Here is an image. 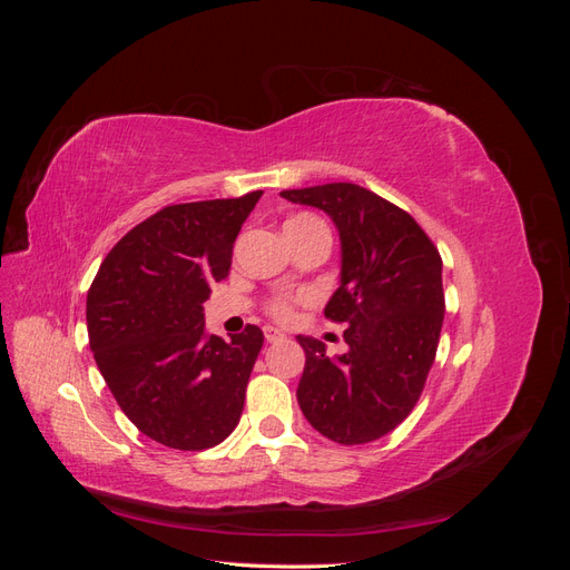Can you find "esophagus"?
Returning a JSON list of instances; mask_svg holds the SVG:
<instances>
[{"instance_id":"obj_1","label":"esophagus","mask_w":570,"mask_h":570,"mask_svg":"<svg viewBox=\"0 0 570 570\" xmlns=\"http://www.w3.org/2000/svg\"><path fill=\"white\" fill-rule=\"evenodd\" d=\"M264 335H266V342H278L285 337L281 331H275V327H264Z\"/></svg>"}]
</instances>
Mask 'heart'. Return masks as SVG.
Segmentation results:
<instances>
[{"instance_id":"b5f03b06","label":"heart","mask_w":570,"mask_h":570,"mask_svg":"<svg viewBox=\"0 0 570 570\" xmlns=\"http://www.w3.org/2000/svg\"><path fill=\"white\" fill-rule=\"evenodd\" d=\"M318 218L314 216H306V214H299L295 218H289L285 223V228H292V226H306V223H316ZM295 297H287V295H275L266 302V314L278 321V323H289L292 318H295Z\"/></svg>"}]
</instances>
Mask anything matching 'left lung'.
Here are the masks:
<instances>
[{"mask_svg": "<svg viewBox=\"0 0 570 570\" xmlns=\"http://www.w3.org/2000/svg\"><path fill=\"white\" fill-rule=\"evenodd\" d=\"M318 206L342 239V281L325 318L344 323L350 352L297 337L306 354L297 402L321 435L366 444L392 433L416 406L435 364L444 321L442 256L400 206L354 183L283 189Z\"/></svg>", "mask_w": 570, "mask_h": 570, "instance_id": "obj_1", "label": "left lung"}]
</instances>
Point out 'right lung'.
<instances>
[{"label": "right lung", "instance_id": "right-lung-1", "mask_svg": "<svg viewBox=\"0 0 570 570\" xmlns=\"http://www.w3.org/2000/svg\"><path fill=\"white\" fill-rule=\"evenodd\" d=\"M264 193L170 204L124 235L88 292L90 350L120 411L154 442L202 452L239 423L264 333L209 335L202 304Z\"/></svg>", "mask_w": 570, "mask_h": 570}]
</instances>
